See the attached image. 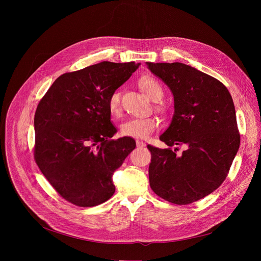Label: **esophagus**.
Masks as SVG:
<instances>
[{
	"mask_svg": "<svg viewBox=\"0 0 261 261\" xmlns=\"http://www.w3.org/2000/svg\"><path fill=\"white\" fill-rule=\"evenodd\" d=\"M136 145L138 147H143V146H145V142H143L141 140H136Z\"/></svg>",
	"mask_w": 261,
	"mask_h": 261,
	"instance_id": "obj_1",
	"label": "esophagus"
}]
</instances>
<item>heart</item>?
<instances>
[{"label":"heart","mask_w":261,"mask_h":261,"mask_svg":"<svg viewBox=\"0 0 261 261\" xmlns=\"http://www.w3.org/2000/svg\"><path fill=\"white\" fill-rule=\"evenodd\" d=\"M141 91L152 100H159L163 96V90L160 84L152 76H142L138 82ZM107 107L113 116L121 114V94L118 90L111 92L107 98ZM160 109H162L160 107ZM159 119L156 117L132 118L125 121L121 125V135L125 137L145 139L150 136L158 127Z\"/></svg>","instance_id":"heart-1"}]
</instances>
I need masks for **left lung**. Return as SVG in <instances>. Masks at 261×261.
Instances as JSON below:
<instances>
[{
    "mask_svg": "<svg viewBox=\"0 0 261 261\" xmlns=\"http://www.w3.org/2000/svg\"><path fill=\"white\" fill-rule=\"evenodd\" d=\"M171 90L174 115L160 136L168 148L147 144L152 190L174 204H189L219 188L239 151L234 104L220 81L181 63H146ZM185 144L176 156L170 146Z\"/></svg>",
    "mask_w": 261,
    "mask_h": 261,
    "instance_id": "1",
    "label": "left lung"
}]
</instances>
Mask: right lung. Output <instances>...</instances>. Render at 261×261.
I'll list each match as a JSON object with an SVG mask.
<instances>
[{
    "mask_svg": "<svg viewBox=\"0 0 261 261\" xmlns=\"http://www.w3.org/2000/svg\"><path fill=\"white\" fill-rule=\"evenodd\" d=\"M101 62L59 76L37 106L34 158L65 200L89 207L114 195L113 174L135 148L131 137L111 139L109 94L138 68Z\"/></svg>",
    "mask_w": 261,
    "mask_h": 261,
    "instance_id": "add662e5",
    "label": "right lung"
}]
</instances>
